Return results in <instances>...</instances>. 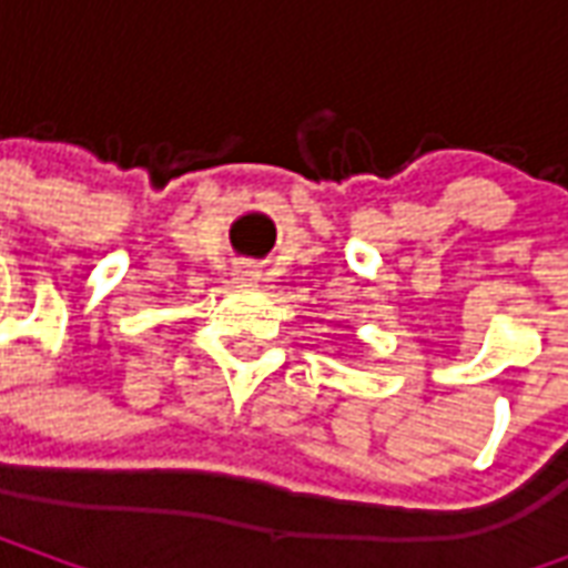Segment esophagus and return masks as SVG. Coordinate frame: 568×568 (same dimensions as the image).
<instances>
[{
  "label": "esophagus",
  "instance_id": "esophagus-1",
  "mask_svg": "<svg viewBox=\"0 0 568 568\" xmlns=\"http://www.w3.org/2000/svg\"><path fill=\"white\" fill-rule=\"evenodd\" d=\"M234 276L240 280V283H255L258 280V271L255 267H248V264H240L234 271Z\"/></svg>",
  "mask_w": 568,
  "mask_h": 568
}]
</instances>
